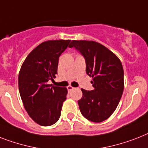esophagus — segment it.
<instances>
[{
    "label": "esophagus",
    "instance_id": "34e87169",
    "mask_svg": "<svg viewBox=\"0 0 148 148\" xmlns=\"http://www.w3.org/2000/svg\"><path fill=\"white\" fill-rule=\"evenodd\" d=\"M67 89H68V92H70V91H71L72 90H73V89H74V87H73V86H68V87H67Z\"/></svg>",
    "mask_w": 148,
    "mask_h": 148
}]
</instances>
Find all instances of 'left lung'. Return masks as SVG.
Instances as JSON below:
<instances>
[{
  "mask_svg": "<svg viewBox=\"0 0 148 148\" xmlns=\"http://www.w3.org/2000/svg\"><path fill=\"white\" fill-rule=\"evenodd\" d=\"M74 47L84 56L86 73L93 78V90L81 89L78 100L80 112L93 122L107 119L116 110L124 90V71L119 58L104 45L94 41L73 40Z\"/></svg>",
  "mask_w": 148,
  "mask_h": 148,
  "instance_id": "8db88e82",
  "label": "left lung"
}]
</instances>
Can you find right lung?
Here are the masks:
<instances>
[{
	"mask_svg": "<svg viewBox=\"0 0 148 148\" xmlns=\"http://www.w3.org/2000/svg\"><path fill=\"white\" fill-rule=\"evenodd\" d=\"M71 40L44 42L29 54L20 68L18 84L24 108L37 124L50 126L61 116L66 87L49 84L58 74V58Z\"/></svg>",
	"mask_w": 148,
	"mask_h": 148,
	"instance_id": "1",
	"label": "right lung"
}]
</instances>
